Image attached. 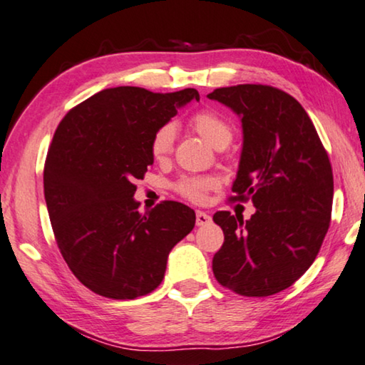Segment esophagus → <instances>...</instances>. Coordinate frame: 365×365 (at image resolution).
Wrapping results in <instances>:
<instances>
[{
  "label": "esophagus",
  "instance_id": "34e87169",
  "mask_svg": "<svg viewBox=\"0 0 365 365\" xmlns=\"http://www.w3.org/2000/svg\"><path fill=\"white\" fill-rule=\"evenodd\" d=\"M211 222V216L203 211H196V225H207Z\"/></svg>",
  "mask_w": 365,
  "mask_h": 365
}]
</instances>
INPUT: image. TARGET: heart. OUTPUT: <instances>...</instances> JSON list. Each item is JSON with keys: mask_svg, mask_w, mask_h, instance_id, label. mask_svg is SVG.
I'll list each match as a JSON object with an SVG mask.
<instances>
[{"mask_svg": "<svg viewBox=\"0 0 365 365\" xmlns=\"http://www.w3.org/2000/svg\"><path fill=\"white\" fill-rule=\"evenodd\" d=\"M192 126L212 148L221 146V144L227 146L229 141L232 140V126L212 110H201L195 113ZM175 133L177 130L173 123H165L155 130L151 140V154L155 160L169 158L173 143H175ZM175 188L183 198L193 201V203H205L207 193L217 188V180L211 177H183L182 180L177 182Z\"/></svg>", "mask_w": 365, "mask_h": 365, "instance_id": "heart-1", "label": "heart"}]
</instances>
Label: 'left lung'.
Segmentation results:
<instances>
[{"instance_id":"left-lung-1","label":"left lung","mask_w":365,"mask_h":365,"mask_svg":"<svg viewBox=\"0 0 365 365\" xmlns=\"http://www.w3.org/2000/svg\"><path fill=\"white\" fill-rule=\"evenodd\" d=\"M207 97L242 118L244 148L230 201L252 200L257 207L248 221L214 214L224 244L212 273L240 296H273L292 286L320 252L331 221V164L307 112L287 92L239 84Z\"/></svg>"}]
</instances>
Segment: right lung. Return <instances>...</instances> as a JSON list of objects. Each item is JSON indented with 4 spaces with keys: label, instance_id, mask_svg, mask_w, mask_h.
Masks as SVG:
<instances>
[{
    "label": "right lung",
    "instance_id": "right-lung-1",
    "mask_svg": "<svg viewBox=\"0 0 365 365\" xmlns=\"http://www.w3.org/2000/svg\"><path fill=\"white\" fill-rule=\"evenodd\" d=\"M196 89L158 94L120 86L69 110L51 140L43 192L60 248L73 274L99 296L128 300L153 292L167 257L195 227V211L162 201L141 214L136 180L153 165L155 130Z\"/></svg>",
    "mask_w": 365,
    "mask_h": 365
}]
</instances>
